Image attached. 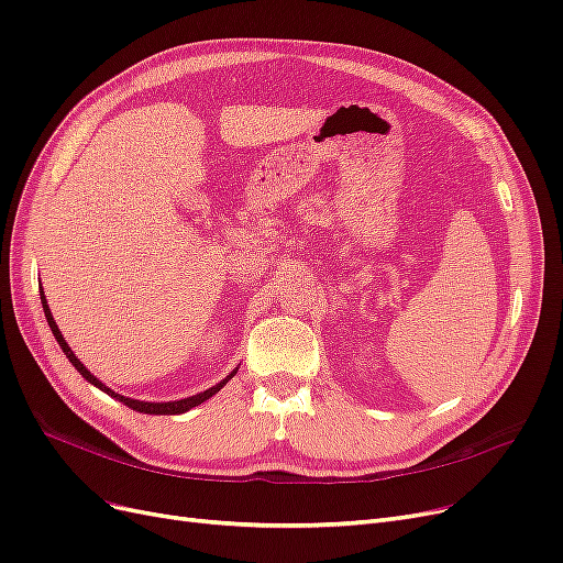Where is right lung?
<instances>
[{
	"mask_svg": "<svg viewBox=\"0 0 563 563\" xmlns=\"http://www.w3.org/2000/svg\"><path fill=\"white\" fill-rule=\"evenodd\" d=\"M41 306H44V313H46V320H48V327H51V331H53V336H55V341L59 343V347H62V352H65L67 355V360L74 364V368L80 373L82 378H86L90 385H95V387H99L101 391H107L109 397H113L115 401H120V404H124L128 408H132V410H139V412H145V415H178V412H185V410H190V408H195V406H199V404H203L206 399H211L213 394H218L229 380H232L234 376H236V371L239 368H234L232 373H229V376L224 378V380H220L218 385H213V387H208L206 391H199V394H195V397H187V399H180V401H162V404H155V401H136V399H128V397H122V394H118V391H113L111 387H107L103 385L99 378H95L92 373L80 364V360L74 355L71 352V347L67 345V341H65V336H62V331L57 329V324H55V320H53V316H51V308H48V301H46V297H44V289H41Z\"/></svg>",
	"mask_w": 563,
	"mask_h": 563,
	"instance_id": "1",
	"label": "right lung"
}]
</instances>
